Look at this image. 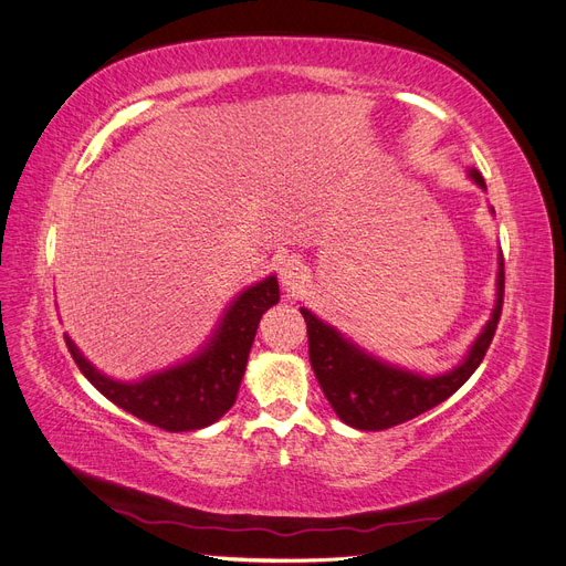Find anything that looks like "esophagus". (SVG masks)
<instances>
[{
	"mask_svg": "<svg viewBox=\"0 0 566 566\" xmlns=\"http://www.w3.org/2000/svg\"><path fill=\"white\" fill-rule=\"evenodd\" d=\"M306 276V269L302 264V256L300 254H290L281 262L279 266V279L283 283L285 290H297L304 283Z\"/></svg>",
	"mask_w": 566,
	"mask_h": 566,
	"instance_id": "obj_1",
	"label": "esophagus"
}]
</instances>
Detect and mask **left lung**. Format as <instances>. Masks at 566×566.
<instances>
[{
  "label": "left lung",
  "instance_id": "8db88e82",
  "mask_svg": "<svg viewBox=\"0 0 566 566\" xmlns=\"http://www.w3.org/2000/svg\"><path fill=\"white\" fill-rule=\"evenodd\" d=\"M470 177L482 186L484 179L476 169H470ZM499 271V302L486 323L484 333L476 337L465 361L455 370L439 375V378L424 380L420 375H410L375 361L373 356L356 349L331 325L318 321L312 312L300 310L306 321V337H310V361L316 373V380L331 401L333 410L342 422L356 430L380 432L394 424H401L418 418L424 410L447 401L453 391L470 380V375L484 361L491 347V339L499 328L503 314V293H505V271Z\"/></svg>",
  "mask_w": 566,
  "mask_h": 566
}]
</instances>
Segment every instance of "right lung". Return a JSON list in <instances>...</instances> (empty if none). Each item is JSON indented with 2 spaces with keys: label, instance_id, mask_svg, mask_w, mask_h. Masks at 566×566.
<instances>
[{
  "label": "right lung",
  "instance_id": "1",
  "mask_svg": "<svg viewBox=\"0 0 566 566\" xmlns=\"http://www.w3.org/2000/svg\"><path fill=\"white\" fill-rule=\"evenodd\" d=\"M276 302L279 281L273 276L248 287L231 304L208 349L188 364L153 375L139 385L108 380L84 361L71 339H65V345L84 378L115 406L165 432H191L217 422L233 406L256 325Z\"/></svg>",
  "mask_w": 566,
  "mask_h": 566
}]
</instances>
